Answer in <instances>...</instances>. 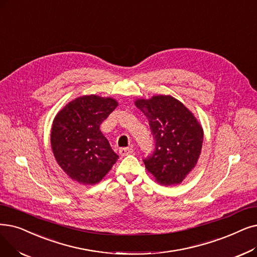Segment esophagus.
Here are the masks:
<instances>
[{"label": "esophagus", "mask_w": 257, "mask_h": 257, "mask_svg": "<svg viewBox=\"0 0 257 257\" xmlns=\"http://www.w3.org/2000/svg\"><path fill=\"white\" fill-rule=\"evenodd\" d=\"M118 152H119V154L121 156H126L128 154H132L133 153V149L132 148H120L118 150Z\"/></svg>", "instance_id": "esophagus-1"}]
</instances>
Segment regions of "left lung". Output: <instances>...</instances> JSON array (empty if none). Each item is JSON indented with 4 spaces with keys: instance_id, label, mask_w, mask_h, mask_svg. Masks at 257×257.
Returning <instances> with one entry per match:
<instances>
[{
    "instance_id": "obj_1",
    "label": "left lung",
    "mask_w": 257,
    "mask_h": 257,
    "mask_svg": "<svg viewBox=\"0 0 257 257\" xmlns=\"http://www.w3.org/2000/svg\"><path fill=\"white\" fill-rule=\"evenodd\" d=\"M136 105L147 116L155 146L143 162L164 186L181 184L197 163L204 132L196 118L170 95L138 99Z\"/></svg>"
}]
</instances>
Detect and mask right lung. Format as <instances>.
I'll return each mask as SVG.
<instances>
[{
    "instance_id": "obj_1",
    "label": "right lung",
    "mask_w": 257,
    "mask_h": 257,
    "mask_svg": "<svg viewBox=\"0 0 257 257\" xmlns=\"http://www.w3.org/2000/svg\"><path fill=\"white\" fill-rule=\"evenodd\" d=\"M116 107L113 98L84 95L67 104L55 116L50 138L52 151L73 181L84 185L98 183L118 159L99 130Z\"/></svg>"
}]
</instances>
